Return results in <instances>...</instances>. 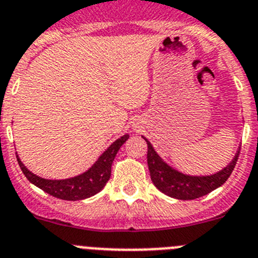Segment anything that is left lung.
<instances>
[{"label": "left lung", "mask_w": 258, "mask_h": 258, "mask_svg": "<svg viewBox=\"0 0 258 258\" xmlns=\"http://www.w3.org/2000/svg\"><path fill=\"white\" fill-rule=\"evenodd\" d=\"M144 140L148 144V167H149L153 184L166 196L181 199V201L201 198L221 186L225 181L230 177L239 157L238 152L229 166L212 176H202V177L201 176H186L167 166L153 149L152 144L145 138Z\"/></svg>", "instance_id": "8db88e82"}]
</instances>
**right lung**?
<instances>
[{
    "label": "right lung",
    "mask_w": 258,
    "mask_h": 258,
    "mask_svg": "<svg viewBox=\"0 0 258 258\" xmlns=\"http://www.w3.org/2000/svg\"><path fill=\"white\" fill-rule=\"evenodd\" d=\"M128 138V135H124L120 139L115 140L87 172L76 176V177L67 178V180H46V178L38 177L25 168L18 155L16 158H18V163H19L25 177L37 187L42 189L43 191L55 198L64 199V201H81V199L95 196L105 186V184L110 178L112 163L114 161L115 154Z\"/></svg>",
    "instance_id": "1"
}]
</instances>
